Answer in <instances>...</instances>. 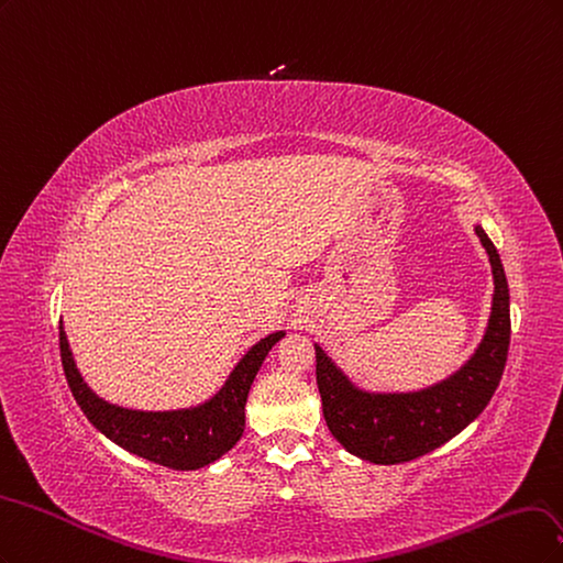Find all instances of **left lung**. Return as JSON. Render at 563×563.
Listing matches in <instances>:
<instances>
[{
  "label": "left lung",
  "mask_w": 563,
  "mask_h": 563,
  "mask_svg": "<svg viewBox=\"0 0 563 563\" xmlns=\"http://www.w3.org/2000/svg\"><path fill=\"white\" fill-rule=\"evenodd\" d=\"M475 233L494 274L492 316L475 353L456 372L419 390H365L313 343L324 421L353 456L376 465L426 456L473 423L496 393L510 346V289L496 245L479 224Z\"/></svg>",
  "instance_id": "1"
}]
</instances>
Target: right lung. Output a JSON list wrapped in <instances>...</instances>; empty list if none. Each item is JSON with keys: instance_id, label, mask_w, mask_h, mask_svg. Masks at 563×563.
Instances as JSON below:
<instances>
[{"instance_id": "obj_1", "label": "right lung", "mask_w": 563, "mask_h": 563, "mask_svg": "<svg viewBox=\"0 0 563 563\" xmlns=\"http://www.w3.org/2000/svg\"><path fill=\"white\" fill-rule=\"evenodd\" d=\"M285 332L260 339L235 362L222 388L208 400L168 411H142L107 402L77 369L60 320V357L67 384L77 405L107 440L170 470H198L220 461L245 430V402L264 357Z\"/></svg>"}]
</instances>
